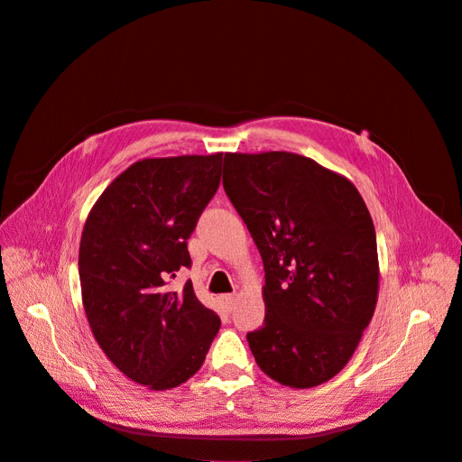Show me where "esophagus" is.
I'll list each match as a JSON object with an SVG mask.
<instances>
[{"mask_svg": "<svg viewBox=\"0 0 462 462\" xmlns=\"http://www.w3.org/2000/svg\"><path fill=\"white\" fill-rule=\"evenodd\" d=\"M221 302H223V309H226V312H231L235 306V295H223Z\"/></svg>", "mask_w": 462, "mask_h": 462, "instance_id": "esophagus-1", "label": "esophagus"}]
</instances>
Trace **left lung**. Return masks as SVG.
I'll return each instance as SVG.
<instances>
[{"instance_id":"8db88e82","label":"left lung","mask_w":462,"mask_h":462,"mask_svg":"<svg viewBox=\"0 0 462 462\" xmlns=\"http://www.w3.org/2000/svg\"><path fill=\"white\" fill-rule=\"evenodd\" d=\"M223 189L263 262V326L246 333L256 365L297 389L331 380L375 309L380 268L365 200L351 180L291 152L226 153Z\"/></svg>"}]
</instances>
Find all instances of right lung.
I'll return each mask as SVG.
<instances>
[{
	"mask_svg": "<svg viewBox=\"0 0 462 462\" xmlns=\"http://www.w3.org/2000/svg\"><path fill=\"white\" fill-rule=\"evenodd\" d=\"M221 156L133 163L94 204L82 231V304L97 345L133 382L171 389L197 374L221 319L187 282V241L214 199Z\"/></svg>",
	"mask_w": 462,
	"mask_h": 462,
	"instance_id": "add662e5",
	"label": "right lung"
}]
</instances>
